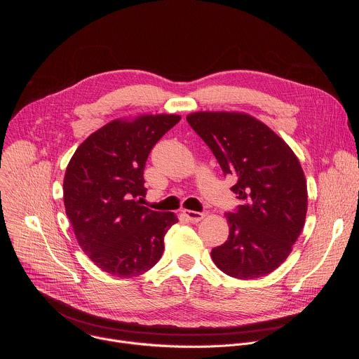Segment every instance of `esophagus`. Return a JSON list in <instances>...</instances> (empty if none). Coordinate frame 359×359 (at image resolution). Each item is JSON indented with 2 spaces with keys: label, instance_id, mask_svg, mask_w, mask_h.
I'll return each instance as SVG.
<instances>
[{
  "label": "esophagus",
  "instance_id": "obj_1",
  "mask_svg": "<svg viewBox=\"0 0 359 359\" xmlns=\"http://www.w3.org/2000/svg\"><path fill=\"white\" fill-rule=\"evenodd\" d=\"M183 216L189 220V222H191V223H198L200 220H203L204 219V213H198V212H193V210H183Z\"/></svg>",
  "mask_w": 359,
  "mask_h": 359
}]
</instances>
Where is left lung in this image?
Instances as JSON below:
<instances>
[{
  "label": "left lung",
  "instance_id": "obj_1",
  "mask_svg": "<svg viewBox=\"0 0 359 359\" xmlns=\"http://www.w3.org/2000/svg\"><path fill=\"white\" fill-rule=\"evenodd\" d=\"M186 119L224 176L236 179L231 190L241 200L227 215L229 238L212 250L215 264L238 280L267 276L287 260L305 223L309 193L298 158L248 114L200 111Z\"/></svg>",
  "mask_w": 359,
  "mask_h": 359
}]
</instances>
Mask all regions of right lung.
I'll return each mask as SVG.
<instances>
[{
  "label": "right lung",
  "instance_id": "right-lung-1",
  "mask_svg": "<svg viewBox=\"0 0 359 359\" xmlns=\"http://www.w3.org/2000/svg\"><path fill=\"white\" fill-rule=\"evenodd\" d=\"M180 119L173 114L115 119L89 135L71 158L65 212L78 244L102 271L136 277L161 260L177 216L142 206L143 170L151 147Z\"/></svg>",
  "mask_w": 359,
  "mask_h": 359
}]
</instances>
